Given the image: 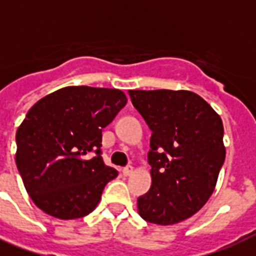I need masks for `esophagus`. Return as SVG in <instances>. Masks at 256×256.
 I'll list each match as a JSON object with an SVG mask.
<instances>
[{"label": "esophagus", "mask_w": 256, "mask_h": 256, "mask_svg": "<svg viewBox=\"0 0 256 256\" xmlns=\"http://www.w3.org/2000/svg\"><path fill=\"white\" fill-rule=\"evenodd\" d=\"M132 171H134L132 166H126V168H122V174H124V176H128L130 174H132Z\"/></svg>", "instance_id": "esophagus-1"}]
</instances>
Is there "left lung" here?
I'll return each instance as SVG.
<instances>
[{"mask_svg":"<svg viewBox=\"0 0 256 256\" xmlns=\"http://www.w3.org/2000/svg\"><path fill=\"white\" fill-rule=\"evenodd\" d=\"M152 132V187L138 198L144 220L170 226L198 212L212 194L226 148L220 116L187 90H128Z\"/></svg>","mask_w":256,"mask_h":256,"instance_id":"obj_1","label":"left lung"}]
</instances>
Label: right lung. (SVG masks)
I'll return each mask as SVG.
<instances>
[{
  "mask_svg": "<svg viewBox=\"0 0 256 256\" xmlns=\"http://www.w3.org/2000/svg\"><path fill=\"white\" fill-rule=\"evenodd\" d=\"M126 102L116 88L68 86L28 112L16 134V164L44 212L69 220L96 208L104 186L118 175L100 156L102 128Z\"/></svg>",
  "mask_w": 256,
  "mask_h": 256,
  "instance_id": "add662e5",
  "label": "right lung"
}]
</instances>
